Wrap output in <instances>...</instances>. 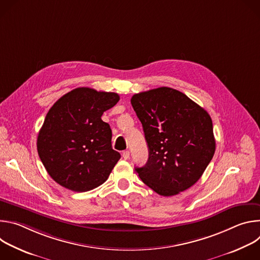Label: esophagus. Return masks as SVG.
I'll return each mask as SVG.
<instances>
[{"mask_svg":"<svg viewBox=\"0 0 260 260\" xmlns=\"http://www.w3.org/2000/svg\"><path fill=\"white\" fill-rule=\"evenodd\" d=\"M122 157H123L124 159H128V158H129V151H128V150L123 151V152H122Z\"/></svg>","mask_w":260,"mask_h":260,"instance_id":"34e87169","label":"esophagus"}]
</instances>
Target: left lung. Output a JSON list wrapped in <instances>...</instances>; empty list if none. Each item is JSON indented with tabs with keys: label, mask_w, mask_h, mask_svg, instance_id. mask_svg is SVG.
Returning <instances> with one entry per match:
<instances>
[{
	"label": "left lung",
	"mask_w": 260,
	"mask_h": 260,
	"mask_svg": "<svg viewBox=\"0 0 260 260\" xmlns=\"http://www.w3.org/2000/svg\"><path fill=\"white\" fill-rule=\"evenodd\" d=\"M131 103L149 150L146 165L136 168L141 180L164 197L191 187L215 153L209 113L186 94L170 87L136 93Z\"/></svg>",
	"instance_id": "1"
}]
</instances>
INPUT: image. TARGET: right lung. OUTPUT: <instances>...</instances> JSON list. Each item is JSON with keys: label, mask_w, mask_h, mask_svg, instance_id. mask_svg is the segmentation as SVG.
<instances>
[{"label": "right lung", "mask_w": 260, "mask_h": 260, "mask_svg": "<svg viewBox=\"0 0 260 260\" xmlns=\"http://www.w3.org/2000/svg\"><path fill=\"white\" fill-rule=\"evenodd\" d=\"M119 101L115 92L78 87L50 108L37 139V149L50 177L76 192L96 188L120 159L112 131L102 120Z\"/></svg>", "instance_id": "obj_1"}]
</instances>
